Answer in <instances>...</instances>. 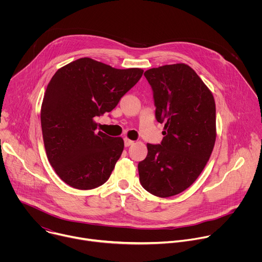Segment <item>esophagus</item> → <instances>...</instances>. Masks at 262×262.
I'll list each match as a JSON object with an SVG mask.
<instances>
[{"mask_svg":"<svg viewBox=\"0 0 262 262\" xmlns=\"http://www.w3.org/2000/svg\"><path fill=\"white\" fill-rule=\"evenodd\" d=\"M133 144H134L133 140H130L128 138H124V145H125V147H128V146H130Z\"/></svg>","mask_w":262,"mask_h":262,"instance_id":"obj_1","label":"esophagus"}]
</instances>
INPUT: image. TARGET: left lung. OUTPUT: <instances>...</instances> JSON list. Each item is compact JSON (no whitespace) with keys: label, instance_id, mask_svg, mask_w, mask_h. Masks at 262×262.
Returning <instances> with one entry per match:
<instances>
[{"label":"left lung","instance_id":"1","mask_svg":"<svg viewBox=\"0 0 262 262\" xmlns=\"http://www.w3.org/2000/svg\"><path fill=\"white\" fill-rule=\"evenodd\" d=\"M154 90L156 117L165 123L160 145L147 143L138 165L140 182L150 194L166 198L189 188L206 166L215 142V102L211 91L184 63L145 71Z\"/></svg>","mask_w":262,"mask_h":262}]
</instances>
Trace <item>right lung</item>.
I'll return each instance as SVG.
<instances>
[{"label": "right lung", "mask_w": 262, "mask_h": 262, "mask_svg": "<svg viewBox=\"0 0 262 262\" xmlns=\"http://www.w3.org/2000/svg\"><path fill=\"white\" fill-rule=\"evenodd\" d=\"M143 71L117 69L91 58L56 71L45 93L40 119L47 157L65 183L91 190L108 179L124 142L96 132L95 118L113 110Z\"/></svg>", "instance_id": "add662e5"}]
</instances>
